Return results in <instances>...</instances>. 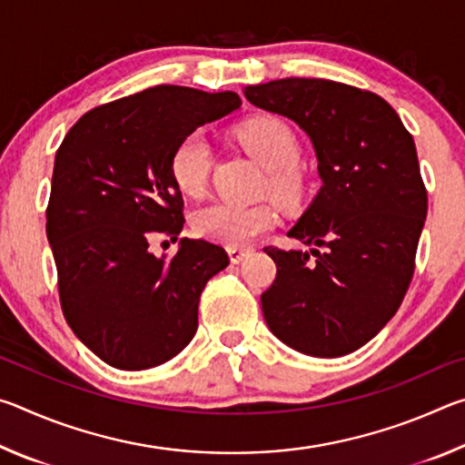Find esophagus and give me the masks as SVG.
<instances>
[{
    "mask_svg": "<svg viewBox=\"0 0 465 465\" xmlns=\"http://www.w3.org/2000/svg\"><path fill=\"white\" fill-rule=\"evenodd\" d=\"M252 252V248H242V246H230L227 248V254H230V261L233 264H240L243 258H246Z\"/></svg>",
    "mask_w": 465,
    "mask_h": 465,
    "instance_id": "34e87169",
    "label": "esophagus"
}]
</instances>
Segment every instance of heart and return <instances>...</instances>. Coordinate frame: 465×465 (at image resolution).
Returning a JSON list of instances; mask_svg holds the SVG:
<instances>
[{
    "mask_svg": "<svg viewBox=\"0 0 465 465\" xmlns=\"http://www.w3.org/2000/svg\"><path fill=\"white\" fill-rule=\"evenodd\" d=\"M240 145L271 170V191L285 204H297L303 194V176L295 163L299 160V141L285 121L277 116H252L235 129ZM211 145L201 131L188 133L178 141L170 155V176L186 196L199 199L207 191L211 174ZM277 223V211L269 203L235 204L219 201L196 211L193 230L201 238L225 246H246L258 235Z\"/></svg>",
    "mask_w": 465,
    "mask_h": 465,
    "instance_id": "1",
    "label": "heart"
}]
</instances>
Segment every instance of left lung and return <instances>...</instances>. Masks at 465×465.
<instances>
[{"label": "left lung", "mask_w": 465, "mask_h": 465, "mask_svg": "<svg viewBox=\"0 0 465 465\" xmlns=\"http://www.w3.org/2000/svg\"><path fill=\"white\" fill-rule=\"evenodd\" d=\"M243 94L308 133L324 183L289 232L313 250L264 248L277 264L261 297L266 324L303 355H349L411 287L429 209L414 139L388 102L355 85L285 77Z\"/></svg>", "instance_id": "left-lung-1"}]
</instances>
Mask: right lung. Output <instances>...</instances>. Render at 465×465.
<instances>
[{"label":"right lung","mask_w":465,"mask_h":465,"mask_svg":"<svg viewBox=\"0 0 465 465\" xmlns=\"http://www.w3.org/2000/svg\"><path fill=\"white\" fill-rule=\"evenodd\" d=\"M235 92L153 85L92 108L54 155L46 238L63 316L104 363L139 371L193 341L207 281L230 264L204 240L155 258V238L178 240L183 194L170 176L178 141L240 108Z\"/></svg>","instance_id":"add662e5"}]
</instances>
